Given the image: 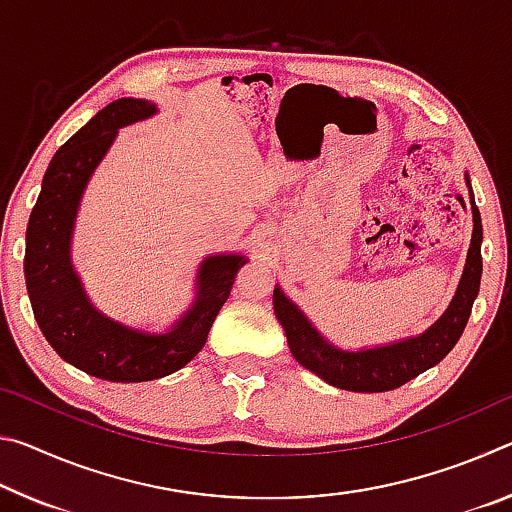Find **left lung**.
Masks as SVG:
<instances>
[{
  "mask_svg": "<svg viewBox=\"0 0 512 512\" xmlns=\"http://www.w3.org/2000/svg\"><path fill=\"white\" fill-rule=\"evenodd\" d=\"M470 185V178H467ZM472 192V187H470ZM472 214H474V232L472 246L467 253V264L458 284V291L452 300V305L438 320L436 325L429 327L422 336L406 339L402 343L384 345L375 350L361 352H345L336 350L320 336L309 320L302 316V311L284 296L280 289L273 291V307L280 325L287 332V341L291 354L296 357L300 366L316 372L320 379L336 388L354 393H384L395 391L404 386L406 381L422 375L424 370L436 366L443 361L449 350L454 348L461 339L467 318L472 314L474 298L479 296L481 284V214L479 207L474 205L472 194Z\"/></svg>",
  "mask_w": 512,
  "mask_h": 512,
  "instance_id": "left-lung-1",
  "label": "left lung"
}]
</instances>
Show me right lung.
I'll use <instances>...</instances> for the list:
<instances>
[{"label": "right lung", "mask_w": 512, "mask_h": 512, "mask_svg": "<svg viewBox=\"0 0 512 512\" xmlns=\"http://www.w3.org/2000/svg\"><path fill=\"white\" fill-rule=\"evenodd\" d=\"M155 106L142 99H117L97 112L60 146L42 178V192L27 228L24 277L33 316L51 348L74 368L108 381H151L187 366L203 350L210 327L228 300L241 255L207 257L198 271L194 307L167 334H142L99 314L81 289L69 239L85 185L119 126L146 119Z\"/></svg>", "instance_id": "obj_1"}]
</instances>
